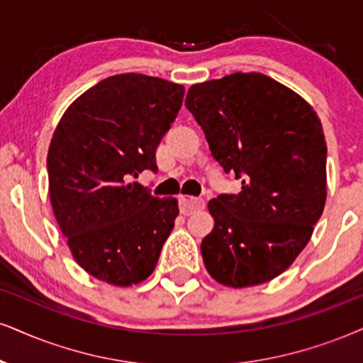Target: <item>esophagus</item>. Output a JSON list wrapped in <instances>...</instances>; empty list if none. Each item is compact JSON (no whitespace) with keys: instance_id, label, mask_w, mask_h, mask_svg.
Masks as SVG:
<instances>
[{"instance_id":"34e87169","label":"esophagus","mask_w":363,"mask_h":363,"mask_svg":"<svg viewBox=\"0 0 363 363\" xmlns=\"http://www.w3.org/2000/svg\"><path fill=\"white\" fill-rule=\"evenodd\" d=\"M205 207L203 199H195V196H180V212L183 216H191L196 210Z\"/></svg>"}]
</instances>
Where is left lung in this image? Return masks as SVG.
I'll return each mask as SVG.
<instances>
[{"label":"left lung","mask_w":363,"mask_h":363,"mask_svg":"<svg viewBox=\"0 0 363 363\" xmlns=\"http://www.w3.org/2000/svg\"><path fill=\"white\" fill-rule=\"evenodd\" d=\"M237 195L208 202L216 220L202 240L208 274L249 288L284 272L310 242L326 202V141L299 94L259 72L195 84L185 99Z\"/></svg>","instance_id":"left-lung-1"}]
</instances>
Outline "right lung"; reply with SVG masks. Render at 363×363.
I'll return each mask as SVG.
<instances>
[{"instance_id":"add662e5","label":"right lung","mask_w":363,"mask_h":363,"mask_svg":"<svg viewBox=\"0 0 363 363\" xmlns=\"http://www.w3.org/2000/svg\"><path fill=\"white\" fill-rule=\"evenodd\" d=\"M185 87L143 74L107 77L79 96L48 147V194L74 261L113 286L155 271L178 217L177 199L150 195L131 178L156 172V147Z\"/></svg>"}]
</instances>
